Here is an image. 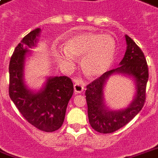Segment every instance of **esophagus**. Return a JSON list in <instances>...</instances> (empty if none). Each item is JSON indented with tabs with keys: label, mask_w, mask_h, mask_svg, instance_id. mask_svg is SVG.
I'll use <instances>...</instances> for the list:
<instances>
[{
	"label": "esophagus",
	"mask_w": 158,
	"mask_h": 158,
	"mask_svg": "<svg viewBox=\"0 0 158 158\" xmlns=\"http://www.w3.org/2000/svg\"><path fill=\"white\" fill-rule=\"evenodd\" d=\"M83 90H84V86L82 83H81V82H77V83L74 85V91L76 93H82Z\"/></svg>",
	"instance_id": "esophagus-1"
}]
</instances>
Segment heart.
I'll use <instances>...</instances> for the list:
<instances>
[{
  "instance_id": "obj_1",
  "label": "heart",
  "mask_w": 158,
  "mask_h": 158,
  "mask_svg": "<svg viewBox=\"0 0 158 158\" xmlns=\"http://www.w3.org/2000/svg\"><path fill=\"white\" fill-rule=\"evenodd\" d=\"M115 40L109 34L82 33L68 39L64 51L54 53L59 64L71 66L73 57H80L81 67L87 77L94 78L104 74L111 66L115 55Z\"/></svg>"
}]
</instances>
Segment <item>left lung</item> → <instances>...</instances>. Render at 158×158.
I'll use <instances>...</instances> for the list:
<instances>
[{
  "instance_id": "8db88e82",
  "label": "left lung",
  "mask_w": 158,
  "mask_h": 158,
  "mask_svg": "<svg viewBox=\"0 0 158 158\" xmlns=\"http://www.w3.org/2000/svg\"><path fill=\"white\" fill-rule=\"evenodd\" d=\"M127 49L119 66L93 81L87 86L86 100L87 114L91 126L99 133L108 134L118 131L131 121L143 108L146 101V88L148 81V66L143 52L134 40L125 35ZM123 74L134 78L137 93L134 99L126 109L110 110L105 105L103 88L113 74Z\"/></svg>"
}]
</instances>
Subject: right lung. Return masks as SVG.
<instances>
[{
  "mask_svg": "<svg viewBox=\"0 0 158 158\" xmlns=\"http://www.w3.org/2000/svg\"><path fill=\"white\" fill-rule=\"evenodd\" d=\"M40 28L31 31L15 48L9 64V96L21 114L40 131L53 132L61 127L73 83L65 76L47 79L42 90L33 93L23 81L25 57L36 45Z\"/></svg>",
  "mask_w": 158,
  "mask_h": 158,
  "instance_id": "right-lung-1",
  "label": "right lung"
}]
</instances>
